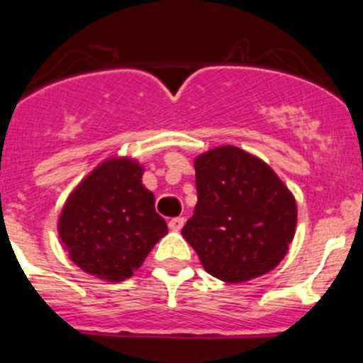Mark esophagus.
<instances>
[{"label": "esophagus", "instance_id": "obj_1", "mask_svg": "<svg viewBox=\"0 0 363 363\" xmlns=\"http://www.w3.org/2000/svg\"><path fill=\"white\" fill-rule=\"evenodd\" d=\"M182 226H184V218H172L170 221H168V228H170L172 232H181Z\"/></svg>", "mask_w": 363, "mask_h": 363}]
</instances>
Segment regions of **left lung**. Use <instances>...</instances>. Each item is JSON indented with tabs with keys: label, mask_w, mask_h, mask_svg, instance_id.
<instances>
[{
	"label": "left lung",
	"mask_w": 363,
	"mask_h": 363,
	"mask_svg": "<svg viewBox=\"0 0 363 363\" xmlns=\"http://www.w3.org/2000/svg\"><path fill=\"white\" fill-rule=\"evenodd\" d=\"M196 202L182 237L211 276L244 283L286 256L296 228V202L263 160L235 145L195 158Z\"/></svg>",
	"instance_id": "8db88e82"
}]
</instances>
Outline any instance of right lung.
Masks as SVG:
<instances>
[{
    "instance_id": "1",
    "label": "right lung",
    "mask_w": 363,
    "mask_h": 363,
    "mask_svg": "<svg viewBox=\"0 0 363 363\" xmlns=\"http://www.w3.org/2000/svg\"><path fill=\"white\" fill-rule=\"evenodd\" d=\"M144 167L133 158H108L69 193L57 221L69 259L89 276L119 283L133 276L168 233L142 184Z\"/></svg>"
}]
</instances>
